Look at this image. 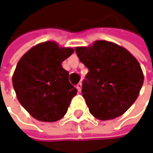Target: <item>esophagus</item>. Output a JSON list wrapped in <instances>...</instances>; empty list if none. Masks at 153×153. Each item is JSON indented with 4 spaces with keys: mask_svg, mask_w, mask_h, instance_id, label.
<instances>
[{
    "mask_svg": "<svg viewBox=\"0 0 153 153\" xmlns=\"http://www.w3.org/2000/svg\"><path fill=\"white\" fill-rule=\"evenodd\" d=\"M81 88H82V84L79 82V84H78V85L76 86V88L78 89V91H79V92H80V91H81Z\"/></svg>",
    "mask_w": 153,
    "mask_h": 153,
    "instance_id": "obj_1",
    "label": "esophagus"
}]
</instances>
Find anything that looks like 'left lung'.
<instances>
[{"label": "left lung", "instance_id": "8db88e82", "mask_svg": "<svg viewBox=\"0 0 153 153\" xmlns=\"http://www.w3.org/2000/svg\"><path fill=\"white\" fill-rule=\"evenodd\" d=\"M75 51L89 70L83 80L82 95L91 114L99 120L124 114L137 100L144 83L137 59L123 46L104 40Z\"/></svg>", "mask_w": 153, "mask_h": 153}]
</instances>
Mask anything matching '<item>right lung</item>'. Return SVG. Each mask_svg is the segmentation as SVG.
Returning <instances> with one entry per match:
<instances>
[{
  "mask_svg": "<svg viewBox=\"0 0 153 153\" xmlns=\"http://www.w3.org/2000/svg\"><path fill=\"white\" fill-rule=\"evenodd\" d=\"M53 41L30 48L18 61L12 83L21 105L33 117L55 122L65 115L77 89L61 64L74 53Z\"/></svg>",
  "mask_w": 153,
  "mask_h": 153,
  "instance_id": "add662e5",
  "label": "right lung"
}]
</instances>
